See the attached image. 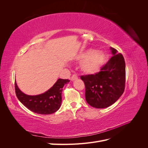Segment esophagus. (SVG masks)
<instances>
[{"mask_svg": "<svg viewBox=\"0 0 148 148\" xmlns=\"http://www.w3.org/2000/svg\"><path fill=\"white\" fill-rule=\"evenodd\" d=\"M78 78V77L76 75H73L72 77H71V81H74V80H75V79H77Z\"/></svg>", "mask_w": 148, "mask_h": 148, "instance_id": "34e87169", "label": "esophagus"}]
</instances>
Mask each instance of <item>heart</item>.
<instances>
[{
	"label": "heart",
	"mask_w": 148,
	"mask_h": 148,
	"mask_svg": "<svg viewBox=\"0 0 148 148\" xmlns=\"http://www.w3.org/2000/svg\"><path fill=\"white\" fill-rule=\"evenodd\" d=\"M104 55L101 51H94L91 49L79 53L76 60L82 62L80 69L82 72L91 75L96 73L100 69L104 61Z\"/></svg>",
	"instance_id": "obj_1"
}]
</instances>
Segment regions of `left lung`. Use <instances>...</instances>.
I'll return each mask as SVG.
<instances>
[{
  "label": "left lung",
  "instance_id": "obj_1",
  "mask_svg": "<svg viewBox=\"0 0 148 148\" xmlns=\"http://www.w3.org/2000/svg\"><path fill=\"white\" fill-rule=\"evenodd\" d=\"M112 54L101 71L95 75L82 76L85 85V97L88 104L97 109L112 105L124 92L125 62L123 56L110 47Z\"/></svg>",
  "mask_w": 148,
  "mask_h": 148
}]
</instances>
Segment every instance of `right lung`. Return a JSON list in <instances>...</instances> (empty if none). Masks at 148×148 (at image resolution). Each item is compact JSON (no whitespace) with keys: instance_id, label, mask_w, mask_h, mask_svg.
Returning a JSON list of instances; mask_svg holds the SVG:
<instances>
[{"instance_id":"right-lung-1","label":"right lung","mask_w":148,"mask_h":148,"mask_svg":"<svg viewBox=\"0 0 148 148\" xmlns=\"http://www.w3.org/2000/svg\"><path fill=\"white\" fill-rule=\"evenodd\" d=\"M69 82V79L59 78L45 92L31 96L22 92L15 81V92L18 100L31 111L39 114H51L56 112L60 107L62 88L64 84Z\"/></svg>"}]
</instances>
